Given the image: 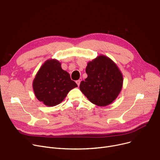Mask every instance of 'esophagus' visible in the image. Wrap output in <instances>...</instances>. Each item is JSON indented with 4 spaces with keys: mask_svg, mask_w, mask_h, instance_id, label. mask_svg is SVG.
Wrapping results in <instances>:
<instances>
[{
    "mask_svg": "<svg viewBox=\"0 0 160 160\" xmlns=\"http://www.w3.org/2000/svg\"><path fill=\"white\" fill-rule=\"evenodd\" d=\"M80 82H81V81H80V80H77V81H76V83H77V85H78V86H80Z\"/></svg>",
    "mask_w": 160,
    "mask_h": 160,
    "instance_id": "1",
    "label": "esophagus"
}]
</instances>
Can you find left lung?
Listing matches in <instances>:
<instances>
[{"label": "left lung", "mask_w": 160, "mask_h": 160, "mask_svg": "<svg viewBox=\"0 0 160 160\" xmlns=\"http://www.w3.org/2000/svg\"><path fill=\"white\" fill-rule=\"evenodd\" d=\"M88 77L82 81L80 89L93 104L107 106L118 97L123 87V74L108 57L98 56L88 63Z\"/></svg>", "instance_id": "1"}]
</instances>
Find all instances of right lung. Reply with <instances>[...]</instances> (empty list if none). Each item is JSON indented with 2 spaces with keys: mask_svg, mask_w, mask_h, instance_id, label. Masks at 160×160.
Masks as SVG:
<instances>
[{
  "mask_svg": "<svg viewBox=\"0 0 160 160\" xmlns=\"http://www.w3.org/2000/svg\"><path fill=\"white\" fill-rule=\"evenodd\" d=\"M77 87V84L71 80L69 74L62 69L61 63L56 59L46 60L33 82L35 97L49 107L60 103L68 92Z\"/></svg>",
  "mask_w": 160,
  "mask_h": 160,
  "instance_id": "right-lung-1",
  "label": "right lung"
}]
</instances>
